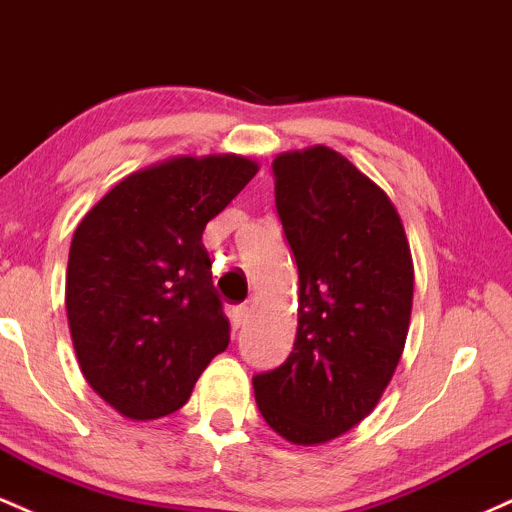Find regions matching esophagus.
Here are the masks:
<instances>
[{"label": "esophagus", "instance_id": "esophagus-1", "mask_svg": "<svg viewBox=\"0 0 512 512\" xmlns=\"http://www.w3.org/2000/svg\"><path fill=\"white\" fill-rule=\"evenodd\" d=\"M248 317H250L248 305H236V308L231 310V325L233 327H243L245 322H248Z\"/></svg>", "mask_w": 512, "mask_h": 512}]
</instances>
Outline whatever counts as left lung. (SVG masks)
<instances>
[{
  "mask_svg": "<svg viewBox=\"0 0 512 512\" xmlns=\"http://www.w3.org/2000/svg\"><path fill=\"white\" fill-rule=\"evenodd\" d=\"M274 204L298 267V332L279 368L252 378L279 436L325 443L366 419L409 332L414 267L390 197L342 154L272 163Z\"/></svg>",
  "mask_w": 512,
  "mask_h": 512,
  "instance_id": "left-lung-1",
  "label": "left lung"
}]
</instances>
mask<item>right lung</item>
<instances>
[{
	"label": "right lung",
	"instance_id": "1",
	"mask_svg": "<svg viewBox=\"0 0 512 512\" xmlns=\"http://www.w3.org/2000/svg\"><path fill=\"white\" fill-rule=\"evenodd\" d=\"M255 173L243 156L175 158L117 182L76 226L67 264L76 358L129 419L178 411L226 351L231 325L202 233Z\"/></svg>",
	"mask_w": 512,
	"mask_h": 512
}]
</instances>
